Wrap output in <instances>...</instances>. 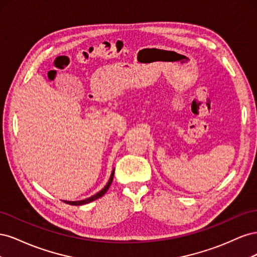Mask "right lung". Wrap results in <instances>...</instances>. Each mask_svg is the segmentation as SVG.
<instances>
[{"label":"right lung","instance_id":"add662e5","mask_svg":"<svg viewBox=\"0 0 257 257\" xmlns=\"http://www.w3.org/2000/svg\"><path fill=\"white\" fill-rule=\"evenodd\" d=\"M113 175H114V169L112 170V173H111V175H110V178H109V181H108V183L104 186V189H102L100 190L99 192H97L96 194H94V195L93 196H91V197H89V198H87V199H82V200H77V201H67V200H63L64 203H66V204H68V205H73V206H80V205H84V204H89V203H91V201H93V200H95V199H97V198H99V197H102L104 194L108 191V189H109V186H110V184H111V182H112V179H113Z\"/></svg>","mask_w":257,"mask_h":257}]
</instances>
